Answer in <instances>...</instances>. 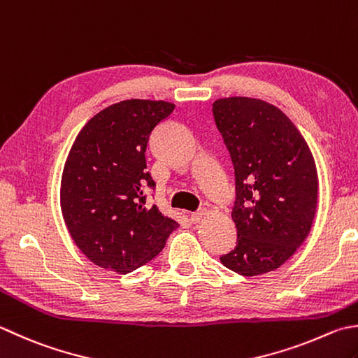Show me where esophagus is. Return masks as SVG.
I'll list each match as a JSON object with an SVG mask.
<instances>
[{
	"label": "esophagus",
	"instance_id": "esophagus-1",
	"mask_svg": "<svg viewBox=\"0 0 358 358\" xmlns=\"http://www.w3.org/2000/svg\"><path fill=\"white\" fill-rule=\"evenodd\" d=\"M206 215V211L205 209H200V211H197V213H192L191 214V222H194V223H199V222H201L203 220V217Z\"/></svg>",
	"mask_w": 358,
	"mask_h": 358
}]
</instances>
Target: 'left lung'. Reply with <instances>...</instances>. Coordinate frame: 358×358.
I'll use <instances>...</instances> for the list:
<instances>
[{
  "label": "left lung",
  "instance_id": "1",
  "mask_svg": "<svg viewBox=\"0 0 358 358\" xmlns=\"http://www.w3.org/2000/svg\"><path fill=\"white\" fill-rule=\"evenodd\" d=\"M213 113L236 175L231 215L237 245L220 262L242 276L264 275L281 267L310 233L317 164L295 124L275 105L231 96L217 99Z\"/></svg>",
  "mask_w": 358,
  "mask_h": 358
}]
</instances>
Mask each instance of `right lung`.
<instances>
[{
  "mask_svg": "<svg viewBox=\"0 0 358 358\" xmlns=\"http://www.w3.org/2000/svg\"><path fill=\"white\" fill-rule=\"evenodd\" d=\"M172 102L129 99L94 115L63 166L60 208L69 236L97 267L130 273L164 248L178 223L145 203V150Z\"/></svg>",
  "mask_w": 358,
  "mask_h": 358,
  "instance_id": "1",
  "label": "right lung"
}]
</instances>
